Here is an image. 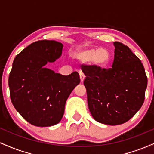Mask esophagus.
<instances>
[{"label": "esophagus", "instance_id": "34e87169", "mask_svg": "<svg viewBox=\"0 0 154 154\" xmlns=\"http://www.w3.org/2000/svg\"><path fill=\"white\" fill-rule=\"evenodd\" d=\"M85 77V75L82 73V72H79V77H80V81H81V82H82L83 81H84Z\"/></svg>", "mask_w": 154, "mask_h": 154}]
</instances>
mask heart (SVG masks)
I'll list each match as a JSON object with an SVG mask.
<instances>
[{
  "label": "heart",
  "instance_id": "heart-1",
  "mask_svg": "<svg viewBox=\"0 0 154 154\" xmlns=\"http://www.w3.org/2000/svg\"><path fill=\"white\" fill-rule=\"evenodd\" d=\"M73 59L82 64L89 63L98 69H104L111 61V54L106 48L78 49L73 54Z\"/></svg>",
  "mask_w": 154,
  "mask_h": 154
}]
</instances>
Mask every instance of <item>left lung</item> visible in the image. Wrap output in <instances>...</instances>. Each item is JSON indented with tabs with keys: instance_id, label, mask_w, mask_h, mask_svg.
I'll return each instance as SVG.
<instances>
[{
	"instance_id": "left-lung-1",
	"label": "left lung",
	"mask_w": 154,
	"mask_h": 154,
	"mask_svg": "<svg viewBox=\"0 0 154 154\" xmlns=\"http://www.w3.org/2000/svg\"><path fill=\"white\" fill-rule=\"evenodd\" d=\"M114 45L111 68H82L90 112L97 122L109 125H121L135 115L143 103L148 83L140 60L127 45Z\"/></svg>"
}]
</instances>
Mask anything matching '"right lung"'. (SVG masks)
<instances>
[{"mask_svg": "<svg viewBox=\"0 0 154 154\" xmlns=\"http://www.w3.org/2000/svg\"><path fill=\"white\" fill-rule=\"evenodd\" d=\"M63 46L55 40H39L14 60L8 77L11 100L20 115L35 126L59 123L67 98L80 82L77 72L65 76L45 66L61 57Z\"/></svg>", "mask_w": 154, "mask_h": 154, "instance_id": "right-lung-1", "label": "right lung"}]
</instances>
